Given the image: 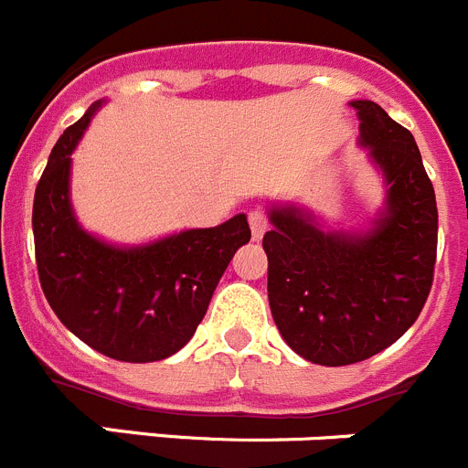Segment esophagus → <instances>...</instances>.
I'll list each match as a JSON object with an SVG mask.
<instances>
[{"label": "esophagus", "instance_id": "esophagus-1", "mask_svg": "<svg viewBox=\"0 0 468 468\" xmlns=\"http://www.w3.org/2000/svg\"><path fill=\"white\" fill-rule=\"evenodd\" d=\"M248 222H250V231L252 239H262V234L267 231L269 227V218L262 208H255V211L248 213Z\"/></svg>", "mask_w": 468, "mask_h": 468}]
</instances>
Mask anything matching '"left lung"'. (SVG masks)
I'll list each match as a JSON object with an SVG mask.
<instances>
[{"label": "left lung", "mask_w": 468, "mask_h": 468, "mask_svg": "<svg viewBox=\"0 0 468 468\" xmlns=\"http://www.w3.org/2000/svg\"><path fill=\"white\" fill-rule=\"evenodd\" d=\"M359 145L385 178V206L367 231H329L294 204L271 206L269 306L297 355L323 367L374 357L418 320L430 297L439 211L413 134L376 101H350Z\"/></svg>", "instance_id": "obj_1"}]
</instances>
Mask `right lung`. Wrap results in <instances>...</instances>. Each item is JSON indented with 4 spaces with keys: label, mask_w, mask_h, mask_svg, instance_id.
<instances>
[{
    "label": "right lung",
    "mask_w": 468,
    "mask_h": 468,
    "mask_svg": "<svg viewBox=\"0 0 468 468\" xmlns=\"http://www.w3.org/2000/svg\"><path fill=\"white\" fill-rule=\"evenodd\" d=\"M64 130L34 192L32 229L41 290L59 323L120 362H157L186 346L250 227L243 213L145 246H113L79 225L69 199L71 153L94 111Z\"/></svg>",
    "instance_id": "right-lung-1"
}]
</instances>
